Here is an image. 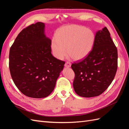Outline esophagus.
Masks as SVG:
<instances>
[{
    "label": "esophagus",
    "instance_id": "34e87169",
    "mask_svg": "<svg viewBox=\"0 0 129 129\" xmlns=\"http://www.w3.org/2000/svg\"><path fill=\"white\" fill-rule=\"evenodd\" d=\"M64 66H65L66 67H67V68L71 67V62H67L65 63Z\"/></svg>",
    "mask_w": 129,
    "mask_h": 129
}]
</instances>
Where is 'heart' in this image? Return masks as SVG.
<instances>
[{
	"mask_svg": "<svg viewBox=\"0 0 129 129\" xmlns=\"http://www.w3.org/2000/svg\"><path fill=\"white\" fill-rule=\"evenodd\" d=\"M95 39L92 31L84 26L72 25L62 27L52 40L54 55L58 59L62 60L68 53L74 60H81L91 52Z\"/></svg>",
	"mask_w": 129,
	"mask_h": 129,
	"instance_id": "obj_1",
	"label": "heart"
}]
</instances>
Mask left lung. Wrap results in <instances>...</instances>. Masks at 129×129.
Listing matches in <instances>:
<instances>
[{
    "mask_svg": "<svg viewBox=\"0 0 129 129\" xmlns=\"http://www.w3.org/2000/svg\"><path fill=\"white\" fill-rule=\"evenodd\" d=\"M117 49L106 27L96 33L92 49L89 55L71 67L75 73L73 87L83 97L99 96L114 80L117 69Z\"/></svg>",
    "mask_w": 129,
    "mask_h": 129,
    "instance_id": "8db88e82",
    "label": "left lung"
}]
</instances>
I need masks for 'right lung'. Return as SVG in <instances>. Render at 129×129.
<instances>
[{
  "instance_id": "add662e5",
  "label": "right lung",
  "mask_w": 129,
  "mask_h": 129,
  "mask_svg": "<svg viewBox=\"0 0 129 129\" xmlns=\"http://www.w3.org/2000/svg\"><path fill=\"white\" fill-rule=\"evenodd\" d=\"M45 27L38 22L23 29L10 50L12 80L23 94L32 98H44L52 93L65 63L52 55Z\"/></svg>"
}]
</instances>
